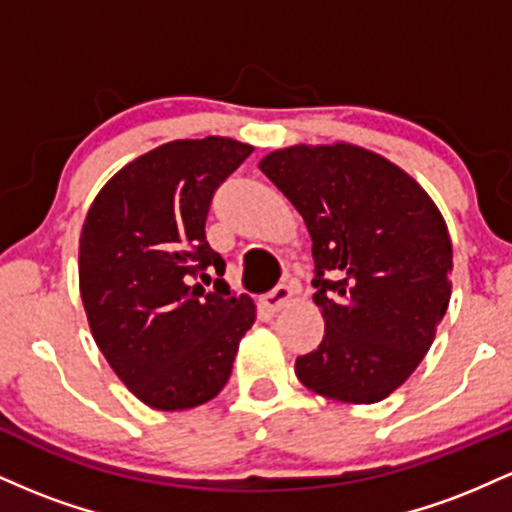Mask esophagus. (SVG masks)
Returning <instances> with one entry per match:
<instances>
[{"label":"esophagus","mask_w":512,"mask_h":512,"mask_svg":"<svg viewBox=\"0 0 512 512\" xmlns=\"http://www.w3.org/2000/svg\"><path fill=\"white\" fill-rule=\"evenodd\" d=\"M291 301V289L286 284H279L272 289L267 296H262V305L269 310V313H279L281 308H286Z\"/></svg>","instance_id":"1"}]
</instances>
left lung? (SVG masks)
Masks as SVG:
<instances>
[{"instance_id": "obj_1", "label": "left lung", "mask_w": 512, "mask_h": 512, "mask_svg": "<svg viewBox=\"0 0 512 512\" xmlns=\"http://www.w3.org/2000/svg\"><path fill=\"white\" fill-rule=\"evenodd\" d=\"M260 170L303 216L325 337L296 358L315 395L373 404L431 349L452 293L443 214L407 170L349 142L293 144Z\"/></svg>"}]
</instances>
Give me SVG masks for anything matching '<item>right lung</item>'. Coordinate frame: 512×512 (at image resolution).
<instances>
[{
	"label": "right lung",
	"instance_id": "right-lung-1",
	"mask_svg": "<svg viewBox=\"0 0 512 512\" xmlns=\"http://www.w3.org/2000/svg\"><path fill=\"white\" fill-rule=\"evenodd\" d=\"M252 154L231 137L175 139L103 185L79 238V291L98 349L139 402L195 409L228 383L255 322L250 296L223 279L204 236L214 190Z\"/></svg>",
	"mask_w": 512,
	"mask_h": 512
}]
</instances>
